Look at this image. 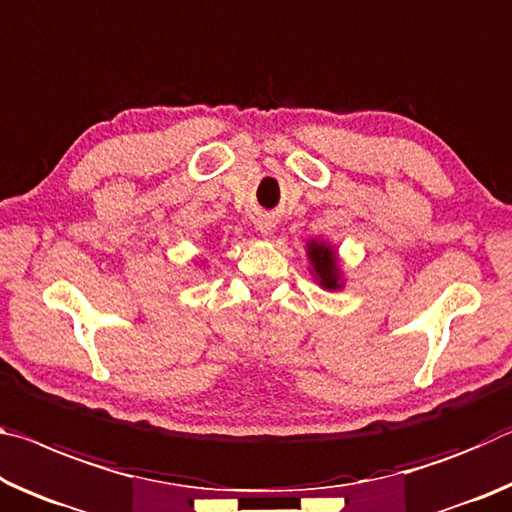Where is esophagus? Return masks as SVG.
<instances>
[{
	"instance_id": "1",
	"label": "esophagus",
	"mask_w": 512,
	"mask_h": 512,
	"mask_svg": "<svg viewBox=\"0 0 512 512\" xmlns=\"http://www.w3.org/2000/svg\"><path fill=\"white\" fill-rule=\"evenodd\" d=\"M257 230L262 232V234H271L273 232V225L269 221H259L257 223Z\"/></svg>"
}]
</instances>
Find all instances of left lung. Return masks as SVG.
Instances as JSON below:
<instances>
[{
	"label": "left lung",
	"mask_w": 512,
	"mask_h": 512,
	"mask_svg": "<svg viewBox=\"0 0 512 512\" xmlns=\"http://www.w3.org/2000/svg\"><path fill=\"white\" fill-rule=\"evenodd\" d=\"M307 255H310L312 264H314V271L319 275L321 285L326 289H337V269H335V255H332V250L323 246V243H316L312 241L310 246H307Z\"/></svg>",
	"instance_id": "1"
}]
</instances>
